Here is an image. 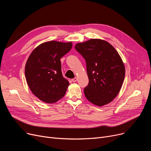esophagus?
<instances>
[{
	"instance_id": "obj_1",
	"label": "esophagus",
	"mask_w": 151,
	"mask_h": 151,
	"mask_svg": "<svg viewBox=\"0 0 151 151\" xmlns=\"http://www.w3.org/2000/svg\"><path fill=\"white\" fill-rule=\"evenodd\" d=\"M71 81L75 83V82H76L77 81V78H74L72 79V80H71Z\"/></svg>"
}]
</instances>
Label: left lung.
Instances as JSON below:
<instances>
[{
  "label": "left lung",
  "instance_id": "8db88e82",
  "mask_svg": "<svg viewBox=\"0 0 151 151\" xmlns=\"http://www.w3.org/2000/svg\"><path fill=\"white\" fill-rule=\"evenodd\" d=\"M76 50L86 62L89 84L84 89L86 99L99 106L112 101L124 80L125 66L114 47L101 39L77 43Z\"/></svg>",
  "mask_w": 151,
  "mask_h": 151
}]
</instances>
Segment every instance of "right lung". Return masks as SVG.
Returning <instances> with one entry per match:
<instances>
[{
    "label": "right lung",
    "mask_w": 151,
    "mask_h": 151,
    "mask_svg": "<svg viewBox=\"0 0 151 151\" xmlns=\"http://www.w3.org/2000/svg\"><path fill=\"white\" fill-rule=\"evenodd\" d=\"M71 47V42L50 41L38 45L30 54L25 66L26 81L41 101L53 104L65 96L69 82L63 77L60 60Z\"/></svg>",
    "instance_id": "right-lung-1"
}]
</instances>
